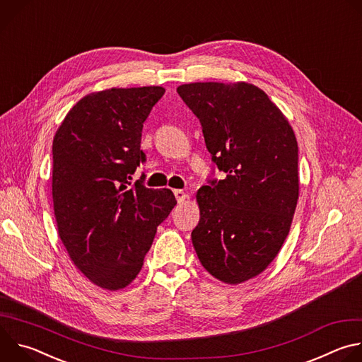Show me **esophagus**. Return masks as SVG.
I'll return each instance as SVG.
<instances>
[{
  "mask_svg": "<svg viewBox=\"0 0 362 362\" xmlns=\"http://www.w3.org/2000/svg\"><path fill=\"white\" fill-rule=\"evenodd\" d=\"M173 193H175V197L177 199V202H179V203H183V202H186V199H187V194H186L183 190H180V189H175V190H173Z\"/></svg>",
  "mask_w": 362,
  "mask_h": 362,
  "instance_id": "34e87169",
  "label": "esophagus"
}]
</instances>
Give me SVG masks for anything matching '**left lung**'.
<instances>
[{"label": "left lung", "instance_id": "8db88e82", "mask_svg": "<svg viewBox=\"0 0 362 362\" xmlns=\"http://www.w3.org/2000/svg\"><path fill=\"white\" fill-rule=\"evenodd\" d=\"M177 93L226 175L196 194L194 250L219 281L245 282L268 268L289 233L299 193L293 130L267 93L249 83H190Z\"/></svg>", "mask_w": 362, "mask_h": 362}]
</instances>
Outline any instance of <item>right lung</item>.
<instances>
[{"label": "right lung", "mask_w": 362, "mask_h": 362, "mask_svg": "<svg viewBox=\"0 0 362 362\" xmlns=\"http://www.w3.org/2000/svg\"><path fill=\"white\" fill-rule=\"evenodd\" d=\"M163 94L159 86L91 93L69 112L53 140L60 239L74 265L109 291L137 276L158 226L177 203L170 189L130 182L146 162L143 123Z\"/></svg>", "instance_id": "add662e5"}]
</instances>
